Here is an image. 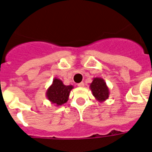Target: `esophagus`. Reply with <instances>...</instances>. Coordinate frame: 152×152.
<instances>
[{
    "label": "esophagus",
    "instance_id": "1",
    "mask_svg": "<svg viewBox=\"0 0 152 152\" xmlns=\"http://www.w3.org/2000/svg\"><path fill=\"white\" fill-rule=\"evenodd\" d=\"M77 86L79 87H83L84 86V83H78Z\"/></svg>",
    "mask_w": 152,
    "mask_h": 152
}]
</instances>
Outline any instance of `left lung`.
Returning a JSON list of instances; mask_svg holds the SVG:
<instances>
[{"label": "left lung", "instance_id": "8db88e82", "mask_svg": "<svg viewBox=\"0 0 152 152\" xmlns=\"http://www.w3.org/2000/svg\"><path fill=\"white\" fill-rule=\"evenodd\" d=\"M89 88L92 91L93 96L99 102H103L109 98L110 93L109 87L107 86L106 83L102 78H94L89 86Z\"/></svg>", "mask_w": 152, "mask_h": 152}]
</instances>
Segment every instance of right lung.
I'll list each match as a JSON object with an SVG mask.
<instances>
[{"label":"right lung","mask_w":152,"mask_h":152,"mask_svg":"<svg viewBox=\"0 0 152 152\" xmlns=\"http://www.w3.org/2000/svg\"><path fill=\"white\" fill-rule=\"evenodd\" d=\"M72 89L73 86L72 85L66 86L61 80L54 78L53 83L46 92V96L51 103L56 106H60L68 101L69 93Z\"/></svg>","instance_id":"add662e5"}]
</instances>
